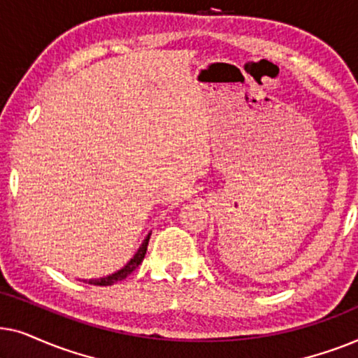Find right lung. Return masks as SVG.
Wrapping results in <instances>:
<instances>
[{
	"label": "right lung",
	"mask_w": 358,
	"mask_h": 358,
	"mask_svg": "<svg viewBox=\"0 0 358 358\" xmlns=\"http://www.w3.org/2000/svg\"><path fill=\"white\" fill-rule=\"evenodd\" d=\"M150 234H151V233H150ZM150 234H148V236H146V239L143 241V244H141V246H140L138 252L135 254L134 259H131V261H130L129 264H127V266H125L124 268H120L119 272L112 273V275H109V277L97 278V280H87V283H90V285H101V287H107V285H114L115 282H120V280H124L125 277H129L130 273L134 272L135 268L140 266L141 261H143V257H145V254H146V248H148Z\"/></svg>",
	"instance_id": "add662e5"
}]
</instances>
